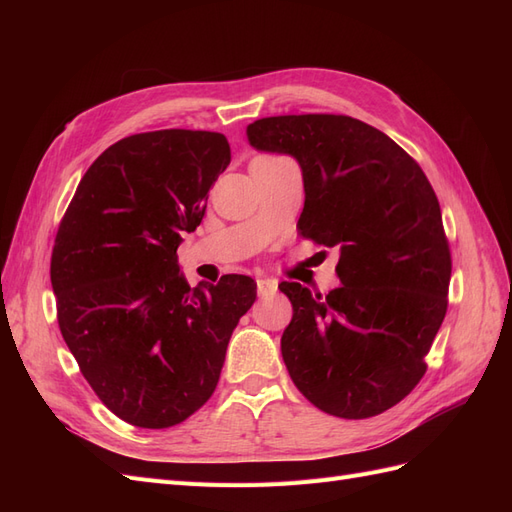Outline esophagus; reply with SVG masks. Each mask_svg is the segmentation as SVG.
I'll return each instance as SVG.
<instances>
[{"mask_svg":"<svg viewBox=\"0 0 512 512\" xmlns=\"http://www.w3.org/2000/svg\"><path fill=\"white\" fill-rule=\"evenodd\" d=\"M256 286H258L260 297H269V294H275V290H277V282L269 280V277H258Z\"/></svg>","mask_w":512,"mask_h":512,"instance_id":"1","label":"esophagus"}]
</instances>
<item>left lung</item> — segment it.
Instances as JSON below:
<instances>
[{"mask_svg":"<svg viewBox=\"0 0 512 512\" xmlns=\"http://www.w3.org/2000/svg\"><path fill=\"white\" fill-rule=\"evenodd\" d=\"M247 141L299 162L301 235L339 250L342 286L327 297L280 284L292 303L288 374L322 412L382 414L425 376L446 314L451 250L438 196L393 138L348 115L265 117Z\"/></svg>","mask_w":512,"mask_h":512,"instance_id":"obj_1","label":"left lung"}]
</instances>
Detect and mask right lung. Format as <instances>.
<instances>
[{"label":"right lung","instance_id":"add662e5","mask_svg":"<svg viewBox=\"0 0 512 512\" xmlns=\"http://www.w3.org/2000/svg\"><path fill=\"white\" fill-rule=\"evenodd\" d=\"M228 164L220 132L132 134L87 168L61 218L51 256L61 335L102 404L134 427H173L205 404L256 301L252 277L190 288L177 265L181 235L203 222Z\"/></svg>","mask_w":512,"mask_h":512}]
</instances>
